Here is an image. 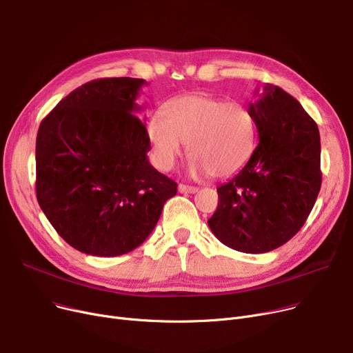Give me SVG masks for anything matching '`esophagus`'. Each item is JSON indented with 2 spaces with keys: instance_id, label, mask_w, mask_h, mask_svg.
<instances>
[{
  "instance_id": "1",
  "label": "esophagus",
  "mask_w": 353,
  "mask_h": 353,
  "mask_svg": "<svg viewBox=\"0 0 353 353\" xmlns=\"http://www.w3.org/2000/svg\"><path fill=\"white\" fill-rule=\"evenodd\" d=\"M199 189L194 185H187V184H179V192L184 194H194Z\"/></svg>"
}]
</instances>
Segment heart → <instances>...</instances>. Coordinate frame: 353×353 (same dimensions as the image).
<instances>
[{"label":"heart","instance_id":"obj_1","mask_svg":"<svg viewBox=\"0 0 353 353\" xmlns=\"http://www.w3.org/2000/svg\"><path fill=\"white\" fill-rule=\"evenodd\" d=\"M146 132L161 170H172L189 143L190 172L213 177L239 173L256 143V126L248 106L207 93L177 98L164 113L153 112Z\"/></svg>","mask_w":353,"mask_h":353}]
</instances>
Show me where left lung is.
<instances>
[{"instance_id": "obj_1", "label": "left lung", "mask_w": 353, "mask_h": 353, "mask_svg": "<svg viewBox=\"0 0 353 353\" xmlns=\"http://www.w3.org/2000/svg\"><path fill=\"white\" fill-rule=\"evenodd\" d=\"M250 103L258 143L245 166L220 185L207 221L227 247L272 251L307 221L321 189V139L312 117L281 88L265 83Z\"/></svg>"}]
</instances>
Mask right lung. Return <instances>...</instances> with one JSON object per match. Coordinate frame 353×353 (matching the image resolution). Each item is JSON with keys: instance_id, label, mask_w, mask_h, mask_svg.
Wrapping results in <instances>:
<instances>
[{"instance_id": "add662e5", "label": "right lung", "mask_w": 353, "mask_h": 353, "mask_svg": "<svg viewBox=\"0 0 353 353\" xmlns=\"http://www.w3.org/2000/svg\"><path fill=\"white\" fill-rule=\"evenodd\" d=\"M145 79L90 81L63 98L37 134V199L59 236L81 252L126 254L156 227L177 183L148 159L134 102Z\"/></svg>"}]
</instances>
